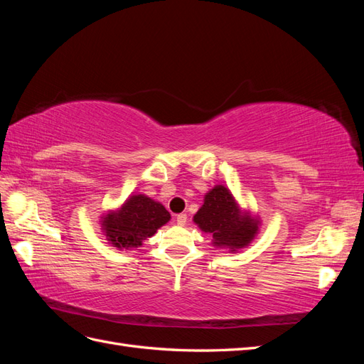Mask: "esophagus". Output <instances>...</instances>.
<instances>
[{"instance_id":"34e87169","label":"esophagus","mask_w":364,"mask_h":364,"mask_svg":"<svg viewBox=\"0 0 364 364\" xmlns=\"http://www.w3.org/2000/svg\"><path fill=\"white\" fill-rule=\"evenodd\" d=\"M176 222H178L179 226H185L186 225V214H179L176 217Z\"/></svg>"}]
</instances>
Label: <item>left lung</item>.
<instances>
[{
  "label": "left lung",
  "mask_w": 364,
  "mask_h": 364,
  "mask_svg": "<svg viewBox=\"0 0 364 364\" xmlns=\"http://www.w3.org/2000/svg\"><path fill=\"white\" fill-rule=\"evenodd\" d=\"M193 220L213 237V246L230 252L249 246L259 230V218L241 209L225 185H215L205 194L203 205Z\"/></svg>",
  "instance_id": "obj_1"
}]
</instances>
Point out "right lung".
Returning <instances> with one entry per match:
<instances>
[{
    "label": "right lung",
    "mask_w": 364,
    "mask_h": 364,
    "mask_svg": "<svg viewBox=\"0 0 364 364\" xmlns=\"http://www.w3.org/2000/svg\"><path fill=\"white\" fill-rule=\"evenodd\" d=\"M170 218L162 203L146 194H132L119 208L103 214L100 225L109 245L127 250L142 246V241L155 235Z\"/></svg>",
    "instance_id": "1"
}]
</instances>
